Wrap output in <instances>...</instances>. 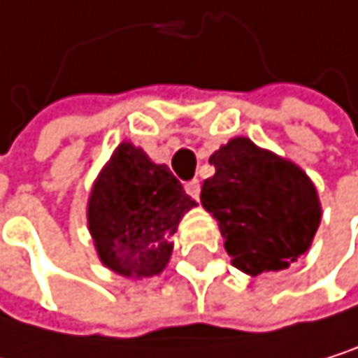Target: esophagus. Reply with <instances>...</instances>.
<instances>
[{"instance_id":"obj_1","label":"esophagus","mask_w":358,"mask_h":358,"mask_svg":"<svg viewBox=\"0 0 358 358\" xmlns=\"http://www.w3.org/2000/svg\"><path fill=\"white\" fill-rule=\"evenodd\" d=\"M185 192L192 196L194 201H199V196H201V181H199V179L187 181V183H185Z\"/></svg>"}]
</instances>
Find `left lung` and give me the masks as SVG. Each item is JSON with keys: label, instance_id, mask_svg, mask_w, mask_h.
<instances>
[{"label": "left lung", "instance_id": "8db88e82", "mask_svg": "<svg viewBox=\"0 0 358 358\" xmlns=\"http://www.w3.org/2000/svg\"><path fill=\"white\" fill-rule=\"evenodd\" d=\"M209 162L215 175L205 179L201 203L217 220L237 269L282 271L308 252L320 203L306 173L250 138H232Z\"/></svg>", "mask_w": 358, "mask_h": 358}]
</instances>
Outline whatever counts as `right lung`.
Wrapping results in <instances>:
<instances>
[{"instance_id":"1","label":"right lung","mask_w":358,"mask_h":358,"mask_svg":"<svg viewBox=\"0 0 358 358\" xmlns=\"http://www.w3.org/2000/svg\"><path fill=\"white\" fill-rule=\"evenodd\" d=\"M196 203L166 164L123 143L89 199V230L100 260L119 275L151 278L164 269L177 224Z\"/></svg>"}]
</instances>
